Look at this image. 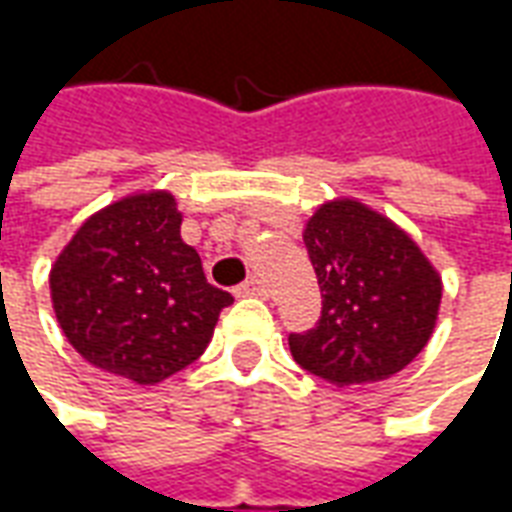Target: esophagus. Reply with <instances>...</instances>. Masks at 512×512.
<instances>
[{
    "label": "esophagus",
    "instance_id": "1",
    "mask_svg": "<svg viewBox=\"0 0 512 512\" xmlns=\"http://www.w3.org/2000/svg\"><path fill=\"white\" fill-rule=\"evenodd\" d=\"M235 296H268L266 279L249 277L246 282H241V285L235 288Z\"/></svg>",
    "mask_w": 512,
    "mask_h": 512
}]
</instances>
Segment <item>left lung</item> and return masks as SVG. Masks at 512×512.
I'll return each mask as SVG.
<instances>
[{"label":"left lung","instance_id":"obj_1","mask_svg":"<svg viewBox=\"0 0 512 512\" xmlns=\"http://www.w3.org/2000/svg\"><path fill=\"white\" fill-rule=\"evenodd\" d=\"M304 246L321 285V318L290 332V354L329 384L400 373L425 348L441 279L395 224L354 200L329 202L307 222Z\"/></svg>","mask_w":512,"mask_h":512}]
</instances>
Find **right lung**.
<instances>
[{"label":"right lung","instance_id":"obj_1","mask_svg":"<svg viewBox=\"0 0 512 512\" xmlns=\"http://www.w3.org/2000/svg\"><path fill=\"white\" fill-rule=\"evenodd\" d=\"M62 332L101 370L158 384L197 362L233 304L180 238L175 200L136 194L90 216L51 268Z\"/></svg>","mask_w":512,"mask_h":512}]
</instances>
